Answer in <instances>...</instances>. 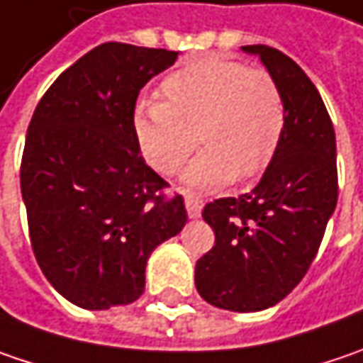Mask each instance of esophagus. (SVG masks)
<instances>
[{
	"mask_svg": "<svg viewBox=\"0 0 363 363\" xmlns=\"http://www.w3.org/2000/svg\"><path fill=\"white\" fill-rule=\"evenodd\" d=\"M184 207H186L189 218H199L203 209V201L199 197H195V195H184Z\"/></svg>",
	"mask_w": 363,
	"mask_h": 363,
	"instance_id": "esophagus-1",
	"label": "esophagus"
}]
</instances>
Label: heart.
Wrapping results in <instances>:
<instances>
[{
  "label": "heart",
  "instance_id": "obj_1",
  "mask_svg": "<svg viewBox=\"0 0 363 363\" xmlns=\"http://www.w3.org/2000/svg\"><path fill=\"white\" fill-rule=\"evenodd\" d=\"M158 92L160 102L135 106L133 131L141 156L162 174H177L197 141L203 150L182 177L193 189L248 181L273 160L288 108L271 72L209 55L166 75Z\"/></svg>",
  "mask_w": 363,
  "mask_h": 363
}]
</instances>
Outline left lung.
Listing matches in <instances>:
<instances>
[{"label": "left lung", "instance_id": "left-lung-1", "mask_svg": "<svg viewBox=\"0 0 363 363\" xmlns=\"http://www.w3.org/2000/svg\"><path fill=\"white\" fill-rule=\"evenodd\" d=\"M242 49L259 55L279 82L286 131L250 193L203 207L216 245L197 261L195 286L211 306L257 312L281 302L306 275L335 211L339 182L335 129L316 86L281 51Z\"/></svg>", "mask_w": 363, "mask_h": 363}]
</instances>
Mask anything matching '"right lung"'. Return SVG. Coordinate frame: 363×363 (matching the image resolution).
Returning a JSON list of instances; mask_svg holds the SVG:
<instances>
[{"label": "right lung", "instance_id": "obj_1", "mask_svg": "<svg viewBox=\"0 0 363 363\" xmlns=\"http://www.w3.org/2000/svg\"><path fill=\"white\" fill-rule=\"evenodd\" d=\"M177 51L104 43L51 84L28 125L20 186L36 263L86 310L131 304L152 250L186 222L182 195L139 154V90Z\"/></svg>", "mask_w": 363, "mask_h": 363}]
</instances>
